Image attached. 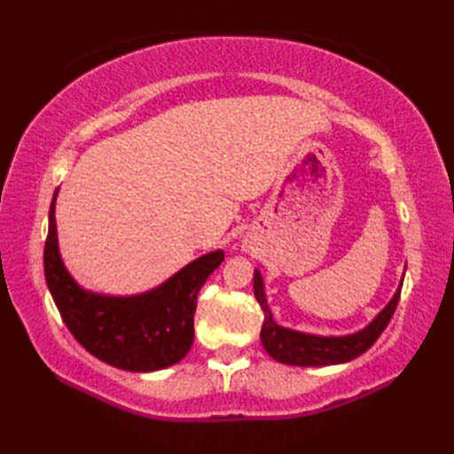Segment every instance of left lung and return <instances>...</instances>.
<instances>
[{
	"mask_svg": "<svg viewBox=\"0 0 454 454\" xmlns=\"http://www.w3.org/2000/svg\"><path fill=\"white\" fill-rule=\"evenodd\" d=\"M402 283L403 275L400 278L396 293L390 298V302L384 306L363 330L347 335H316L291 330V327L278 325L273 320L271 308L267 304L263 277L259 273V269H255L254 294L265 316L262 325V343L265 347V351L271 355L275 361L294 366H327L349 363L364 351H369L374 341L380 337V333L387 330L390 317L394 310H396L400 301Z\"/></svg>",
	"mask_w": 454,
	"mask_h": 454,
	"instance_id": "obj_1",
	"label": "left lung"
}]
</instances>
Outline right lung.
Masks as SVG:
<instances>
[{
    "label": "right lung",
    "mask_w": 454,
    "mask_h": 454,
    "mask_svg": "<svg viewBox=\"0 0 454 454\" xmlns=\"http://www.w3.org/2000/svg\"><path fill=\"white\" fill-rule=\"evenodd\" d=\"M56 197L48 212L44 277L64 324L85 351L130 372H152L179 363L195 340L197 294L224 252L197 257L152 291L114 296L80 286L67 271L56 230Z\"/></svg>",
    "instance_id": "1"
}]
</instances>
